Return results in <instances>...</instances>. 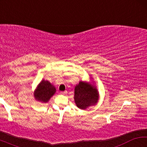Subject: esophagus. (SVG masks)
I'll return each instance as SVG.
<instances>
[{"instance_id":"obj_1","label":"esophagus","mask_w":147,"mask_h":147,"mask_svg":"<svg viewBox=\"0 0 147 147\" xmlns=\"http://www.w3.org/2000/svg\"><path fill=\"white\" fill-rule=\"evenodd\" d=\"M67 91H61V92H60V94H67Z\"/></svg>"}]
</instances>
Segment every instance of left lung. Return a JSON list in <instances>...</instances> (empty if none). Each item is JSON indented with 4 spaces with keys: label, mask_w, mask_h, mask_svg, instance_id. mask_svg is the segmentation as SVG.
I'll list each match as a JSON object with an SVG mask.
<instances>
[{
    "label": "left lung",
    "mask_w": 147,
    "mask_h": 147,
    "mask_svg": "<svg viewBox=\"0 0 147 147\" xmlns=\"http://www.w3.org/2000/svg\"><path fill=\"white\" fill-rule=\"evenodd\" d=\"M74 102L79 109L94 106L99 100V93L94 83L80 81L74 88Z\"/></svg>",
    "instance_id": "1"
}]
</instances>
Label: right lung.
I'll return each instance as SVG.
<instances>
[{
	"label": "right lung",
	"mask_w": 147,
	"mask_h": 147,
	"mask_svg": "<svg viewBox=\"0 0 147 147\" xmlns=\"http://www.w3.org/2000/svg\"><path fill=\"white\" fill-rule=\"evenodd\" d=\"M56 92V89L49 81L42 80L34 92V98L41 103H47Z\"/></svg>",
	"instance_id": "1"
}]
</instances>
